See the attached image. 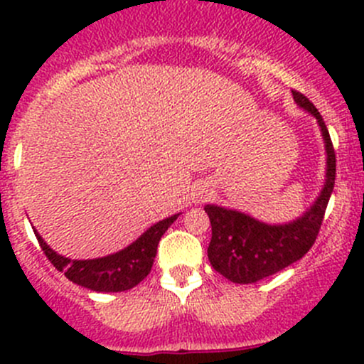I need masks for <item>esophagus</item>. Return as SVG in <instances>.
<instances>
[{"label": "esophagus", "instance_id": "esophagus-1", "mask_svg": "<svg viewBox=\"0 0 364 364\" xmlns=\"http://www.w3.org/2000/svg\"><path fill=\"white\" fill-rule=\"evenodd\" d=\"M209 196H211V190H209V186L205 185V183H200V185H197L196 188H193V192H192L193 203H197V204L204 203V200L208 199Z\"/></svg>", "mask_w": 364, "mask_h": 364}]
</instances>
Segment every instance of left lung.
<instances>
[{
  "label": "left lung",
  "mask_w": 364,
  "mask_h": 364,
  "mask_svg": "<svg viewBox=\"0 0 364 364\" xmlns=\"http://www.w3.org/2000/svg\"><path fill=\"white\" fill-rule=\"evenodd\" d=\"M297 107L315 117L324 141V185L315 200L291 222L267 223L240 209L205 204L211 222L208 257L211 266L234 284H255L297 262L315 243L336 174L331 137L315 105L304 95L292 91Z\"/></svg>",
  "instance_id": "1"
}]
</instances>
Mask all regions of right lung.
Returning a JSON list of instances; mask_svg holds the SVG:
<instances>
[{
  "mask_svg": "<svg viewBox=\"0 0 364 364\" xmlns=\"http://www.w3.org/2000/svg\"><path fill=\"white\" fill-rule=\"evenodd\" d=\"M179 215L181 213H176L168 218L153 223L123 250L98 257V259L79 260L60 255L43 241L35 227L33 230L47 259L54 264L58 271L65 273L70 282L95 292H123L134 289L148 277L155 262L159 241Z\"/></svg>",
  "mask_w": 364,
  "mask_h": 364,
  "instance_id": "1",
  "label": "right lung"
}]
</instances>
